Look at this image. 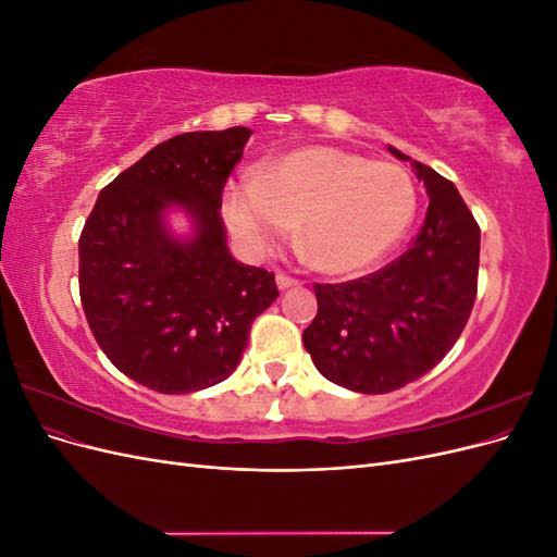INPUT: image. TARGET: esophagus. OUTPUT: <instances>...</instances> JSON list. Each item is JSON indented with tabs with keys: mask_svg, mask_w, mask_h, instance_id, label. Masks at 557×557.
I'll return each mask as SVG.
<instances>
[{
	"mask_svg": "<svg viewBox=\"0 0 557 557\" xmlns=\"http://www.w3.org/2000/svg\"><path fill=\"white\" fill-rule=\"evenodd\" d=\"M276 285H278V290H290V288H295V285H299V281L288 274H276Z\"/></svg>",
	"mask_w": 557,
	"mask_h": 557,
	"instance_id": "1",
	"label": "esophagus"
}]
</instances>
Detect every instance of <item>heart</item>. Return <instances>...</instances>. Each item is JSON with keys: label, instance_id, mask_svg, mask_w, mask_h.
Segmentation results:
<instances>
[{"label": "heart", "instance_id": "obj_1", "mask_svg": "<svg viewBox=\"0 0 557 557\" xmlns=\"http://www.w3.org/2000/svg\"><path fill=\"white\" fill-rule=\"evenodd\" d=\"M409 172L334 146H301L232 183L225 221L248 250H272L290 227L320 274L352 276L391 252L413 223Z\"/></svg>", "mask_w": 557, "mask_h": 557}]
</instances>
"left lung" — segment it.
<instances>
[{
  "label": "left lung",
  "mask_w": 557,
  "mask_h": 557,
  "mask_svg": "<svg viewBox=\"0 0 557 557\" xmlns=\"http://www.w3.org/2000/svg\"><path fill=\"white\" fill-rule=\"evenodd\" d=\"M411 162L430 207L411 248L381 272L315 285L318 313L301 334L327 381L364 395L393 393L440 362L458 342L476 299L481 230L458 188Z\"/></svg>",
  "instance_id": "obj_1"
}]
</instances>
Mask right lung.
Listing matches in <instances>:
<instances>
[{"instance_id": "obj_1", "label": "right lung", "mask_w": 557, "mask_h": 557, "mask_svg": "<svg viewBox=\"0 0 557 557\" xmlns=\"http://www.w3.org/2000/svg\"><path fill=\"white\" fill-rule=\"evenodd\" d=\"M248 127L185 132L99 193L78 239V285L95 339L125 376L197 393L239 364L250 325L278 297L274 274L239 262L221 218ZM172 212L191 227L176 235Z\"/></svg>"}]
</instances>
